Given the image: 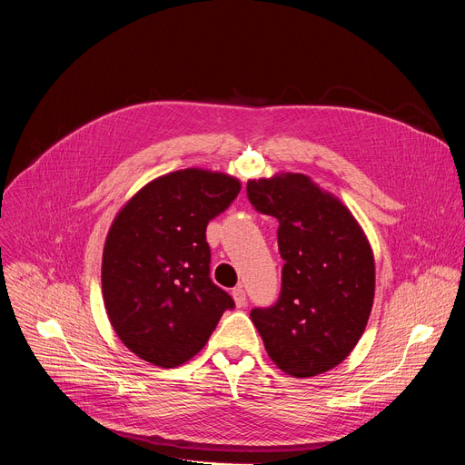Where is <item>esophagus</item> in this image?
<instances>
[{
	"instance_id": "obj_1",
	"label": "esophagus",
	"mask_w": 465,
	"mask_h": 465,
	"mask_svg": "<svg viewBox=\"0 0 465 465\" xmlns=\"http://www.w3.org/2000/svg\"><path fill=\"white\" fill-rule=\"evenodd\" d=\"M232 296H233V300H235V305H237V307H244V305H246V292H244V289H242L241 285L232 291Z\"/></svg>"
}]
</instances>
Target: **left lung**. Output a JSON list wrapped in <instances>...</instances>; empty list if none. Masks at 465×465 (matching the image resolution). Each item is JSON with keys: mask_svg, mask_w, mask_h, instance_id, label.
<instances>
[{"mask_svg": "<svg viewBox=\"0 0 465 465\" xmlns=\"http://www.w3.org/2000/svg\"><path fill=\"white\" fill-rule=\"evenodd\" d=\"M250 204L278 219L285 261L274 305L252 309L269 357L292 377L341 364L357 346L375 294L371 246L351 212L309 176L248 180Z\"/></svg>", "mask_w": 465, "mask_h": 465, "instance_id": "8db88e82", "label": "left lung"}]
</instances>
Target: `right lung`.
Listing matches in <instances>:
<instances>
[{
	"label": "right lung",
	"instance_id": "1",
	"mask_svg": "<svg viewBox=\"0 0 465 465\" xmlns=\"http://www.w3.org/2000/svg\"><path fill=\"white\" fill-rule=\"evenodd\" d=\"M241 191L224 173L182 169L121 208L103 250V298L121 342L140 359L176 368L201 351L232 296L210 278L206 226Z\"/></svg>",
	"mask_w": 465,
	"mask_h": 465
}]
</instances>
